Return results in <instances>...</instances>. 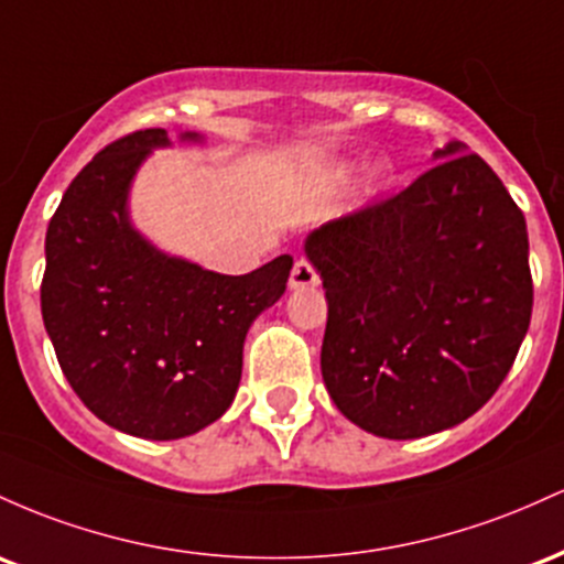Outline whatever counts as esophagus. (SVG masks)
<instances>
[{"instance_id": "esophagus-1", "label": "esophagus", "mask_w": 564, "mask_h": 564, "mask_svg": "<svg viewBox=\"0 0 564 564\" xmlns=\"http://www.w3.org/2000/svg\"><path fill=\"white\" fill-rule=\"evenodd\" d=\"M316 282H319V274H316L312 261H308V258H299L293 265V271H290V288L293 290L312 288V284H316Z\"/></svg>"}]
</instances>
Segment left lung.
<instances>
[{
    "label": "left lung",
    "instance_id": "left-lung-1",
    "mask_svg": "<svg viewBox=\"0 0 564 564\" xmlns=\"http://www.w3.org/2000/svg\"><path fill=\"white\" fill-rule=\"evenodd\" d=\"M402 192L316 229L322 378L351 423L415 440L466 421L509 376L533 314L524 215L460 143Z\"/></svg>",
    "mask_w": 564,
    "mask_h": 564
}]
</instances>
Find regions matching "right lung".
Masks as SVG:
<instances>
[{
  "mask_svg": "<svg viewBox=\"0 0 564 564\" xmlns=\"http://www.w3.org/2000/svg\"><path fill=\"white\" fill-rule=\"evenodd\" d=\"M154 145H167L162 128L128 132L68 183L44 237L40 299L63 376L87 410L124 434L181 440L229 410L245 335L280 301L293 258L226 276L151 248L124 199Z\"/></svg>",
  "mask_w": 564,
  "mask_h": 564,
  "instance_id": "right-lung-1",
  "label": "right lung"
}]
</instances>
